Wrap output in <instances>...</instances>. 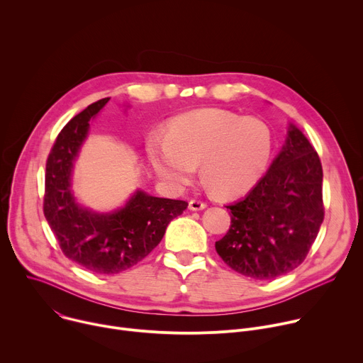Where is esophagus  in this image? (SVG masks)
Segmentation results:
<instances>
[{"label":"esophagus","instance_id":"esophagus-1","mask_svg":"<svg viewBox=\"0 0 363 363\" xmlns=\"http://www.w3.org/2000/svg\"><path fill=\"white\" fill-rule=\"evenodd\" d=\"M203 208H206V202H203V201H201V199H191V201H189V210H192V211H201V210H203Z\"/></svg>","mask_w":363,"mask_h":363}]
</instances>
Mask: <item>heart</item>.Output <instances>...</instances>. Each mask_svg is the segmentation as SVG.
Returning a JSON list of instances; mask_svg holds the SVG:
<instances>
[{"instance_id":"1","label":"heart","mask_w":363,"mask_h":363,"mask_svg":"<svg viewBox=\"0 0 363 363\" xmlns=\"http://www.w3.org/2000/svg\"><path fill=\"white\" fill-rule=\"evenodd\" d=\"M274 147L272 128L262 119L208 109L175 118L168 135L155 130L146 149L157 172L177 185L201 179L213 194L235 196L251 189L266 172Z\"/></svg>"}]
</instances>
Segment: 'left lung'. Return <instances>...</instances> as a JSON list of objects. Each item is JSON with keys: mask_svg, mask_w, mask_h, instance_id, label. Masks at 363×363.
Masks as SVG:
<instances>
[{"mask_svg": "<svg viewBox=\"0 0 363 363\" xmlns=\"http://www.w3.org/2000/svg\"><path fill=\"white\" fill-rule=\"evenodd\" d=\"M323 169L318 152L290 126L283 150L245 198L227 205L231 225L216 242L223 262L255 280L298 267L325 218Z\"/></svg>", "mask_w": 363, "mask_h": 363, "instance_id": "left-lung-1", "label": "left lung"}]
</instances>
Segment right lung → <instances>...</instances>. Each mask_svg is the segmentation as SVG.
I'll use <instances>...</instances> for the list:
<instances>
[{"mask_svg": "<svg viewBox=\"0 0 363 363\" xmlns=\"http://www.w3.org/2000/svg\"><path fill=\"white\" fill-rule=\"evenodd\" d=\"M100 99L76 115L59 133L45 164L43 211L63 254L97 274H118L157 247L168 224L188 202L138 191L112 214H94L76 203L70 191L73 161L89 130V121L106 105Z\"/></svg>", "mask_w": 363, "mask_h": 363, "instance_id": "obj_1", "label": "right lung"}]
</instances>
